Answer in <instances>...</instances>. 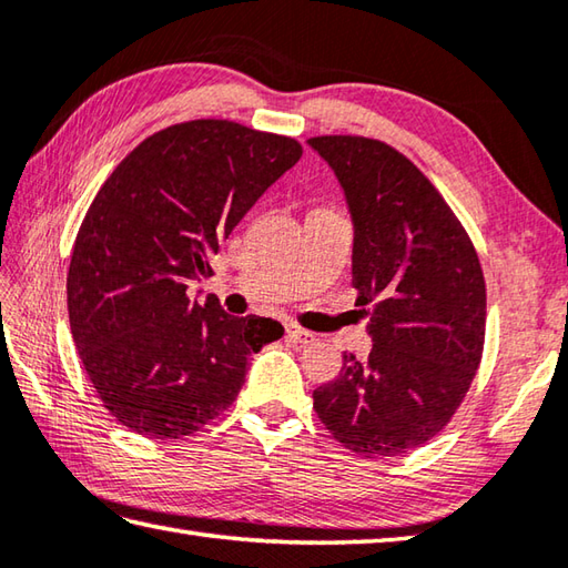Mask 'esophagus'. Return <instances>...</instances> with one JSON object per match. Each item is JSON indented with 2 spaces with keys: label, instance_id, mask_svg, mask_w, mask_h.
<instances>
[{
  "label": "esophagus",
  "instance_id": "1",
  "mask_svg": "<svg viewBox=\"0 0 568 568\" xmlns=\"http://www.w3.org/2000/svg\"><path fill=\"white\" fill-rule=\"evenodd\" d=\"M286 338L294 341V344H302V346L314 344V341H316V336L312 334V331H304V328H298L294 324L286 326Z\"/></svg>",
  "mask_w": 568,
  "mask_h": 568
}]
</instances>
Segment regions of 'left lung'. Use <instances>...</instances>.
Returning a JSON list of instances; mask_svg holds the SVG:
<instances>
[{"label": "left lung", "mask_w": 568, "mask_h": 568, "mask_svg": "<svg viewBox=\"0 0 568 568\" xmlns=\"http://www.w3.org/2000/svg\"><path fill=\"white\" fill-rule=\"evenodd\" d=\"M334 170L353 224L356 306L373 348L344 353L338 378L314 390L331 435L363 457L415 450L443 430L483 358L487 294L463 224L420 170L358 135L308 138Z\"/></svg>", "instance_id": "8db88e82"}]
</instances>
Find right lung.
Masks as SVG:
<instances>
[{"mask_svg": "<svg viewBox=\"0 0 568 568\" xmlns=\"http://www.w3.org/2000/svg\"><path fill=\"white\" fill-rule=\"evenodd\" d=\"M302 158L294 138L232 121L170 125L135 148L85 212L67 294L71 336L118 423L178 440L227 410L280 321L197 304L190 284Z\"/></svg>", "mask_w": 568, "mask_h": 568, "instance_id": "1", "label": "right lung"}]
</instances>
